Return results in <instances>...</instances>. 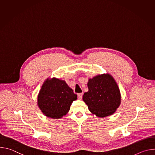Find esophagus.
<instances>
[{
  "mask_svg": "<svg viewBox=\"0 0 155 155\" xmlns=\"http://www.w3.org/2000/svg\"><path fill=\"white\" fill-rule=\"evenodd\" d=\"M82 96H83V93H79L78 94V99L81 100L82 99Z\"/></svg>",
  "mask_w": 155,
  "mask_h": 155,
  "instance_id": "obj_1",
  "label": "esophagus"
}]
</instances>
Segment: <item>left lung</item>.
I'll return each instance as SVG.
<instances>
[{
  "instance_id": "left-lung-1",
  "label": "left lung",
  "mask_w": 155,
  "mask_h": 155,
  "mask_svg": "<svg viewBox=\"0 0 155 155\" xmlns=\"http://www.w3.org/2000/svg\"><path fill=\"white\" fill-rule=\"evenodd\" d=\"M88 91L84 93L83 101L90 111L98 117L113 115L119 107L121 93L119 87L109 74L97 75L87 82Z\"/></svg>"
}]
</instances>
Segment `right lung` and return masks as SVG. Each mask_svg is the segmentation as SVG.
Here are the masks:
<instances>
[{
  "label": "right lung",
  "instance_id": "right-lung-1",
  "mask_svg": "<svg viewBox=\"0 0 155 155\" xmlns=\"http://www.w3.org/2000/svg\"><path fill=\"white\" fill-rule=\"evenodd\" d=\"M77 95L64 80L53 77L43 82L37 97V105L46 117L59 119L67 114Z\"/></svg>",
  "mask_w": 155,
  "mask_h": 155
}]
</instances>
